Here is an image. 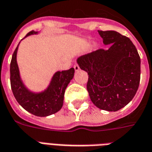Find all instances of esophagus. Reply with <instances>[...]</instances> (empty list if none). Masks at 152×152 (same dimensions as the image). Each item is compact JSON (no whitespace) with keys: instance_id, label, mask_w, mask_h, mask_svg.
Wrapping results in <instances>:
<instances>
[{"instance_id":"esophagus-1","label":"esophagus","mask_w":152,"mask_h":152,"mask_svg":"<svg viewBox=\"0 0 152 152\" xmlns=\"http://www.w3.org/2000/svg\"><path fill=\"white\" fill-rule=\"evenodd\" d=\"M74 68H75V71H77V70H79V66L77 63H75V66H74Z\"/></svg>"}]
</instances>
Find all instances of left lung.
Returning <instances> with one entry per match:
<instances>
[{
  "mask_svg": "<svg viewBox=\"0 0 152 152\" xmlns=\"http://www.w3.org/2000/svg\"><path fill=\"white\" fill-rule=\"evenodd\" d=\"M108 50L99 49L77 58L88 73L86 88L94 104L116 112L129 104L139 88L140 58L130 39L115 31H98Z\"/></svg>",
  "mask_w": 152,
  "mask_h": 152,
  "instance_id": "8db88e82",
  "label": "left lung"
}]
</instances>
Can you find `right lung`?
Segmentation results:
<instances>
[{
    "instance_id": "add662e5",
    "label": "right lung",
    "mask_w": 152,
    "mask_h": 152,
    "mask_svg": "<svg viewBox=\"0 0 152 152\" xmlns=\"http://www.w3.org/2000/svg\"><path fill=\"white\" fill-rule=\"evenodd\" d=\"M37 33L38 31H31L25 37ZM18 46L14 50L10 63V82L14 97L26 111L35 116H47L57 113L63 107L66 88L74 77L75 69L70 68L67 70L55 73L49 86L43 92L38 94L31 92L20 79L16 63Z\"/></svg>"
}]
</instances>
